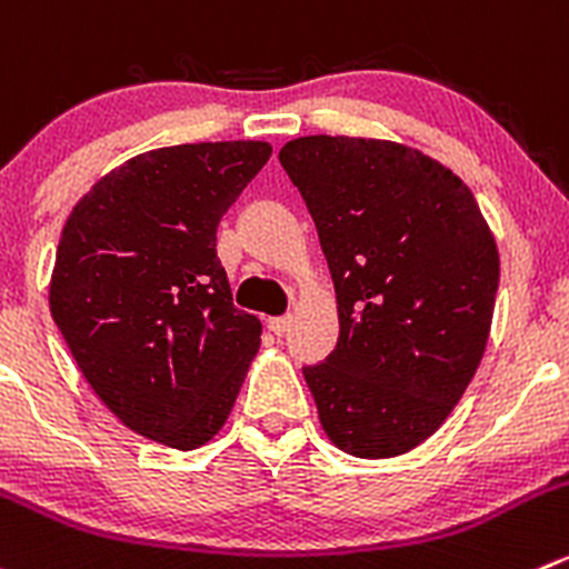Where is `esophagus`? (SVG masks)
I'll return each mask as SVG.
<instances>
[{
	"label": "esophagus",
	"mask_w": 569,
	"mask_h": 569,
	"mask_svg": "<svg viewBox=\"0 0 569 569\" xmlns=\"http://www.w3.org/2000/svg\"><path fill=\"white\" fill-rule=\"evenodd\" d=\"M289 325H291L289 317H272V319H269V322H267V328L272 330L274 336H283L286 330H289Z\"/></svg>",
	"instance_id": "34e87169"
}]
</instances>
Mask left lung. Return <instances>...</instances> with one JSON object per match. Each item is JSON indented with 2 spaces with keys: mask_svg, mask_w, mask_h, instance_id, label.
<instances>
[{
  "mask_svg": "<svg viewBox=\"0 0 569 569\" xmlns=\"http://www.w3.org/2000/svg\"><path fill=\"white\" fill-rule=\"evenodd\" d=\"M280 163L300 189L339 308L336 350L302 367L330 442L391 459L439 431L492 328L500 256L476 197L397 141L295 138Z\"/></svg>",
  "mask_w": 569,
  "mask_h": 569,
  "instance_id": "left-lung-1",
  "label": "left lung"
}]
</instances>
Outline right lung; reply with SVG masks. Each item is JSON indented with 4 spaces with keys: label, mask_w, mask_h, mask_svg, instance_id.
<instances>
[{
    "label": "right lung",
    "mask_w": 569,
    "mask_h": 569,
    "mask_svg": "<svg viewBox=\"0 0 569 569\" xmlns=\"http://www.w3.org/2000/svg\"><path fill=\"white\" fill-rule=\"evenodd\" d=\"M272 156L267 141L141 152L71 208L49 311L99 400L174 450L228 422L261 319L233 306L217 228Z\"/></svg>",
    "instance_id": "right-lung-1"
}]
</instances>
